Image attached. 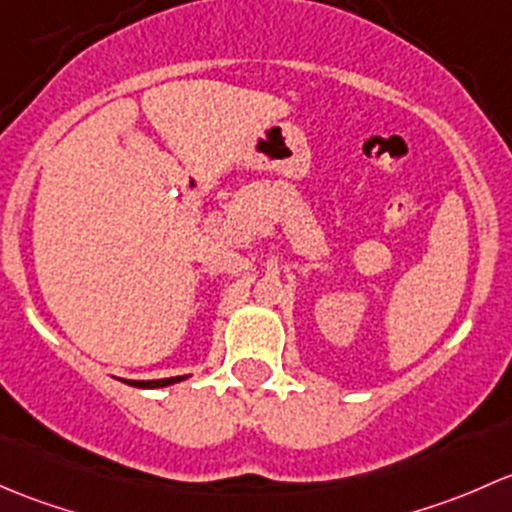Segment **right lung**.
Wrapping results in <instances>:
<instances>
[{"mask_svg":"<svg viewBox=\"0 0 512 512\" xmlns=\"http://www.w3.org/2000/svg\"><path fill=\"white\" fill-rule=\"evenodd\" d=\"M182 377H167V379H145V382H138V379H128V384H133V387H167V384L172 382H179Z\"/></svg>","mask_w":512,"mask_h":512,"instance_id":"obj_1","label":"right lung"}]
</instances>
